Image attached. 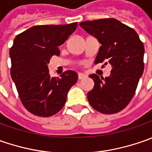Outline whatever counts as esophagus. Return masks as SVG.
Here are the masks:
<instances>
[{"label": "esophagus", "instance_id": "34e87169", "mask_svg": "<svg viewBox=\"0 0 152 152\" xmlns=\"http://www.w3.org/2000/svg\"><path fill=\"white\" fill-rule=\"evenodd\" d=\"M85 78H87L86 74L83 73H79V79H84Z\"/></svg>", "mask_w": 152, "mask_h": 152}]
</instances>
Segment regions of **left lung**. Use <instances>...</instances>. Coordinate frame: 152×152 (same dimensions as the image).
I'll list each match as a JSON object with an SVG mask.
<instances>
[{
  "label": "left lung",
  "instance_id": "8db88e82",
  "mask_svg": "<svg viewBox=\"0 0 152 152\" xmlns=\"http://www.w3.org/2000/svg\"><path fill=\"white\" fill-rule=\"evenodd\" d=\"M79 26L102 45L95 63H110L113 67L109 77L90 75L95 85L88 92V101L102 113H118L130 102L143 74V43L134 28L115 18L85 21Z\"/></svg>",
  "mask_w": 152,
  "mask_h": 152
}]
</instances>
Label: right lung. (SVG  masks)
<instances>
[{
  "label": "right lung",
  "mask_w": 152,
  "mask_h": 152,
  "mask_svg": "<svg viewBox=\"0 0 152 152\" xmlns=\"http://www.w3.org/2000/svg\"><path fill=\"white\" fill-rule=\"evenodd\" d=\"M78 26L38 25L18 34L10 49L11 77L24 107L34 115L50 117L58 113L67 101L70 88L78 80L72 70L61 77H50L47 64L52 56L60 55L62 45Z\"/></svg>",
  "instance_id": "right-lung-1"
}]
</instances>
